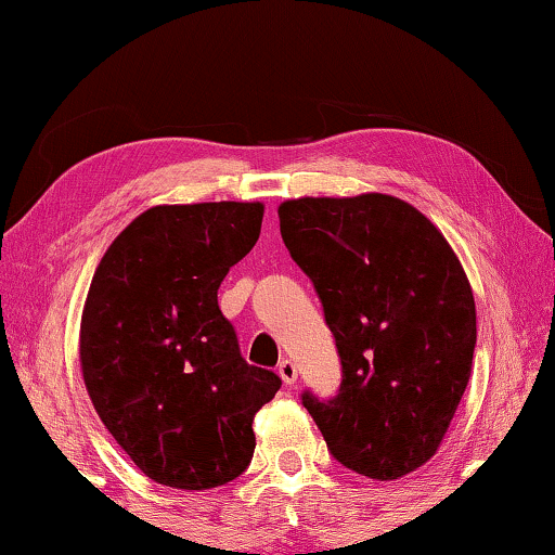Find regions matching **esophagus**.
I'll return each mask as SVG.
<instances>
[{"label": "esophagus", "mask_w": 555, "mask_h": 555, "mask_svg": "<svg viewBox=\"0 0 555 555\" xmlns=\"http://www.w3.org/2000/svg\"><path fill=\"white\" fill-rule=\"evenodd\" d=\"M276 371H279L281 382H284L286 386L296 384V378H299V369H296V363H294L292 359H284V361H281Z\"/></svg>", "instance_id": "1"}]
</instances>
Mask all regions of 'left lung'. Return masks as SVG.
I'll list each match as a JSON object with an SVG mask.
<instances>
[{"mask_svg":"<svg viewBox=\"0 0 555 555\" xmlns=\"http://www.w3.org/2000/svg\"><path fill=\"white\" fill-rule=\"evenodd\" d=\"M279 224L341 359L336 396L304 391L301 403L346 468L376 481L411 474L441 446L474 363L461 261L424 214L388 194L292 198Z\"/></svg>","mask_w":555,"mask_h":555,"instance_id":"left-lung-1","label":"left lung"}]
</instances>
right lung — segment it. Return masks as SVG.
<instances>
[{
  "label": "right lung",
  "mask_w": 555,
  "mask_h": 555,
  "mask_svg": "<svg viewBox=\"0 0 555 555\" xmlns=\"http://www.w3.org/2000/svg\"><path fill=\"white\" fill-rule=\"evenodd\" d=\"M263 204L154 206L102 256L81 313L79 361L102 424L152 481L217 489L254 456V416L281 378L246 363L219 309L254 249Z\"/></svg>",
  "instance_id": "1"
}]
</instances>
